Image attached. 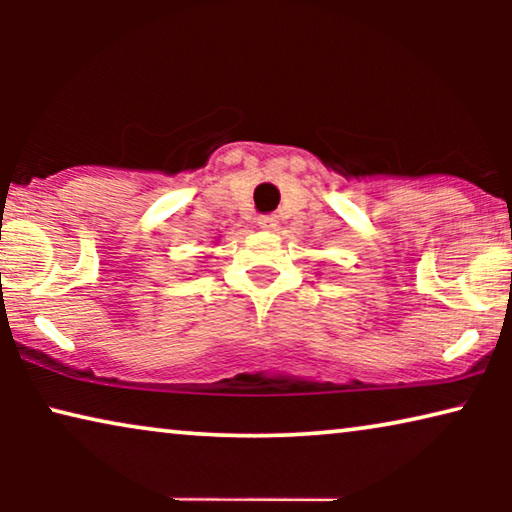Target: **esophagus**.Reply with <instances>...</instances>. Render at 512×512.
I'll use <instances>...</instances> for the list:
<instances>
[{"instance_id":"esophagus-1","label":"esophagus","mask_w":512,"mask_h":512,"mask_svg":"<svg viewBox=\"0 0 512 512\" xmlns=\"http://www.w3.org/2000/svg\"><path fill=\"white\" fill-rule=\"evenodd\" d=\"M277 223H279V219H277V216H272V214L258 216V226H261L263 230H275Z\"/></svg>"}]
</instances>
